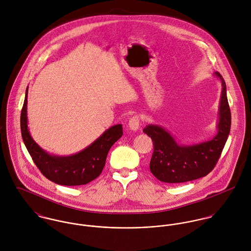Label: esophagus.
<instances>
[{
	"mask_svg": "<svg viewBox=\"0 0 251 251\" xmlns=\"http://www.w3.org/2000/svg\"><path fill=\"white\" fill-rule=\"evenodd\" d=\"M140 126V118L139 116L135 115L133 117H131L129 119V122H128V127L133 130V131H136Z\"/></svg>",
	"mask_w": 251,
	"mask_h": 251,
	"instance_id": "esophagus-1",
	"label": "esophagus"
}]
</instances>
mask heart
<instances>
[{"instance_id":"1","label":"heart","mask_w":251,"mask_h":251,"mask_svg":"<svg viewBox=\"0 0 251 251\" xmlns=\"http://www.w3.org/2000/svg\"><path fill=\"white\" fill-rule=\"evenodd\" d=\"M100 109H105V107H106V105L105 104H102V105H100Z\"/></svg>"}]
</instances>
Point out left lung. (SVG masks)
Segmentation results:
<instances>
[{"label":"left lung","instance_id":"8db88e82","mask_svg":"<svg viewBox=\"0 0 251 251\" xmlns=\"http://www.w3.org/2000/svg\"><path fill=\"white\" fill-rule=\"evenodd\" d=\"M214 75L222 86L215 137L201 143L183 145L158 125H148L144 128L153 144L150 170L156 179L168 183L185 182L205 177L215 168L230 133L231 112L225 81L219 72Z\"/></svg>","mask_w":251,"mask_h":251}]
</instances>
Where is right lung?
<instances>
[{
  "mask_svg": "<svg viewBox=\"0 0 251 251\" xmlns=\"http://www.w3.org/2000/svg\"><path fill=\"white\" fill-rule=\"evenodd\" d=\"M27 99L28 87L20 118L22 138L43 176L62 185H82L97 179L103 170L110 148L123 135V126H111L95 142L77 153L66 156L51 154L41 149L31 136L28 128Z\"/></svg>",
  "mask_w": 251,
  "mask_h": 251,
  "instance_id": "obj_1",
  "label": "right lung"
}]
</instances>
